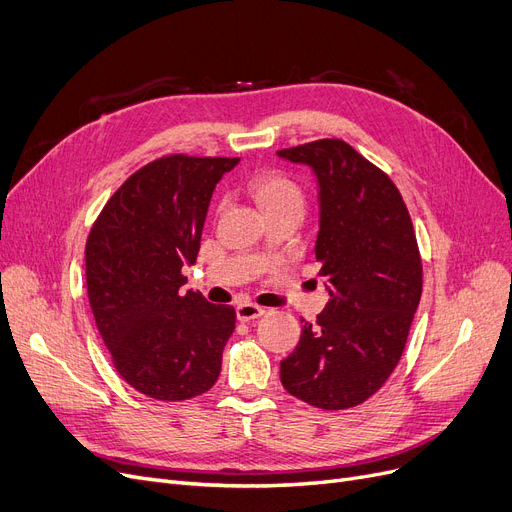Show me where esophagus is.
Returning a JSON list of instances; mask_svg holds the SVG:
<instances>
[{"label":"esophagus","instance_id":"esophagus-1","mask_svg":"<svg viewBox=\"0 0 512 512\" xmlns=\"http://www.w3.org/2000/svg\"><path fill=\"white\" fill-rule=\"evenodd\" d=\"M262 315H264V309H262V306L254 304V302L243 300V302L237 304V319L239 321H252V319H258Z\"/></svg>","mask_w":512,"mask_h":512}]
</instances>
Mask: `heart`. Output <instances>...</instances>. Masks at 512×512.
Listing matches in <instances>:
<instances>
[{
  "instance_id": "heart-1",
  "label": "heart",
  "mask_w": 512,
  "mask_h": 512,
  "mask_svg": "<svg viewBox=\"0 0 512 512\" xmlns=\"http://www.w3.org/2000/svg\"><path fill=\"white\" fill-rule=\"evenodd\" d=\"M250 193L256 199L258 206L264 210V214L273 212H285L304 210V191L298 182L277 170L262 172L252 178Z\"/></svg>"
}]
</instances>
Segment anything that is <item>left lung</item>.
<instances>
[{
    "label": "left lung",
    "instance_id": "left-lung-1",
    "mask_svg": "<svg viewBox=\"0 0 512 512\" xmlns=\"http://www.w3.org/2000/svg\"><path fill=\"white\" fill-rule=\"evenodd\" d=\"M277 155L304 163L317 178L315 256L330 294L281 361V384L321 410H346L380 391L405 349L422 296L414 224L393 180L344 140L323 138Z\"/></svg>",
    "mask_w": 512,
    "mask_h": 512
}]
</instances>
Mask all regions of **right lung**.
Segmentation results:
<instances>
[{"label":"right lung","mask_w":512,"mask_h":512,"mask_svg":"<svg viewBox=\"0 0 512 512\" xmlns=\"http://www.w3.org/2000/svg\"><path fill=\"white\" fill-rule=\"evenodd\" d=\"M237 157L168 155L134 172L86 243L94 321L115 370L138 393L185 401L218 380L235 309L185 292L218 180Z\"/></svg>","instance_id":"1"}]
</instances>
